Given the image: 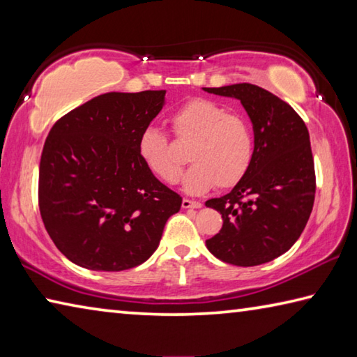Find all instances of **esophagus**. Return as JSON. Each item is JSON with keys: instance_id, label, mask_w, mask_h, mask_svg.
<instances>
[{"instance_id": "esophagus-1", "label": "esophagus", "mask_w": 357, "mask_h": 357, "mask_svg": "<svg viewBox=\"0 0 357 357\" xmlns=\"http://www.w3.org/2000/svg\"><path fill=\"white\" fill-rule=\"evenodd\" d=\"M202 203L195 202V200H189V198H183V208L189 209V208H200Z\"/></svg>"}]
</instances>
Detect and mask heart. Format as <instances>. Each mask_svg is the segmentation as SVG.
Instances as JSON below:
<instances>
[{"label": "heart", "mask_w": 357, "mask_h": 357, "mask_svg": "<svg viewBox=\"0 0 357 357\" xmlns=\"http://www.w3.org/2000/svg\"><path fill=\"white\" fill-rule=\"evenodd\" d=\"M173 135L181 146L189 148L193 167L187 172V192L202 193L211 187L231 189L249 172L255 153V138L249 121L229 113L208 99H192L170 116ZM138 154L144 167L167 184L178 183L185 165L164 130L148 128L138 138Z\"/></svg>", "instance_id": "1"}]
</instances>
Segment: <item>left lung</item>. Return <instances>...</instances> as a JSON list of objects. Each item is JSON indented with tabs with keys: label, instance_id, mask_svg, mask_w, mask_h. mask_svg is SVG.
<instances>
[{
	"label": "left lung",
	"instance_id": "left-lung-1",
	"mask_svg": "<svg viewBox=\"0 0 357 357\" xmlns=\"http://www.w3.org/2000/svg\"><path fill=\"white\" fill-rule=\"evenodd\" d=\"M204 91L236 98L253 124L255 153L233 190L206 206L222 214L209 252L234 266H258L291 249L309 220L317 178L307 126L293 107L250 83Z\"/></svg>",
	"mask_w": 357,
	"mask_h": 357
}]
</instances>
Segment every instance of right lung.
Listing matches in <instances>:
<instances>
[{
    "mask_svg": "<svg viewBox=\"0 0 357 357\" xmlns=\"http://www.w3.org/2000/svg\"><path fill=\"white\" fill-rule=\"evenodd\" d=\"M165 91L105 93L59 118L39 164V209L58 250L82 268L132 269L153 255L183 198L138 154Z\"/></svg>",
    "mask_w": 357,
    "mask_h": 357,
    "instance_id": "right-lung-1",
    "label": "right lung"
}]
</instances>
